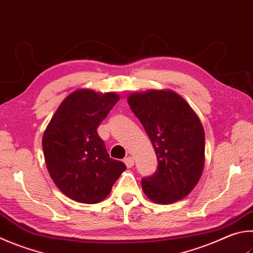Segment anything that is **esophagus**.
Returning a JSON list of instances; mask_svg holds the SVG:
<instances>
[{"instance_id": "34e87169", "label": "esophagus", "mask_w": 253, "mask_h": 253, "mask_svg": "<svg viewBox=\"0 0 253 253\" xmlns=\"http://www.w3.org/2000/svg\"><path fill=\"white\" fill-rule=\"evenodd\" d=\"M124 163H125V165L126 166L128 167V168H131L132 166H134V158L132 157H127V158H125V160H124Z\"/></svg>"}]
</instances>
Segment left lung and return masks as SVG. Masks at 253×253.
Returning <instances> with one entry per match:
<instances>
[{"label": "left lung", "instance_id": "8db88e82", "mask_svg": "<svg viewBox=\"0 0 253 253\" xmlns=\"http://www.w3.org/2000/svg\"><path fill=\"white\" fill-rule=\"evenodd\" d=\"M128 105L157 156V170L142 178V191L157 204H171L194 189L204 170L205 131L199 117L172 90L134 93Z\"/></svg>", "mask_w": 253, "mask_h": 253}]
</instances>
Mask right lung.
Here are the masks:
<instances>
[{
    "label": "right lung",
    "instance_id": "add662e5",
    "mask_svg": "<svg viewBox=\"0 0 253 253\" xmlns=\"http://www.w3.org/2000/svg\"><path fill=\"white\" fill-rule=\"evenodd\" d=\"M118 100L115 93L77 89L63 100L45 129L42 145L47 170L68 198L100 203L126 169L125 164L109 157L97 134Z\"/></svg>",
    "mask_w": 253,
    "mask_h": 253
}]
</instances>
